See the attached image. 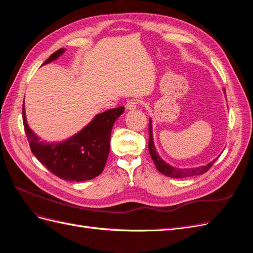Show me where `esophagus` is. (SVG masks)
I'll return each mask as SVG.
<instances>
[{
    "label": "esophagus",
    "instance_id": "1",
    "mask_svg": "<svg viewBox=\"0 0 253 253\" xmlns=\"http://www.w3.org/2000/svg\"><path fill=\"white\" fill-rule=\"evenodd\" d=\"M140 100H138V99H131V100H128L126 103V110H135L137 108V105L140 104Z\"/></svg>",
    "mask_w": 253,
    "mask_h": 253
}]
</instances>
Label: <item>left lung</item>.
<instances>
[{
  "label": "left lung",
  "mask_w": 253,
  "mask_h": 253,
  "mask_svg": "<svg viewBox=\"0 0 253 253\" xmlns=\"http://www.w3.org/2000/svg\"><path fill=\"white\" fill-rule=\"evenodd\" d=\"M149 152L150 155L153 159V162L155 164L156 169L160 172L165 174L166 176H169V177L172 178H185V177H191V176H195V175H202L208 171L212 165L216 162L213 160L212 163L203 166V167H198V168H191V169H178V168L172 167L170 165H168L163 158L158 155V153L154 147V142H153V134H152V121L151 119L149 120Z\"/></svg>",
  "instance_id": "1"
}]
</instances>
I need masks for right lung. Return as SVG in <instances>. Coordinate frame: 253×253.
Segmentation results:
<instances>
[{
	"label": "right lung",
	"instance_id": "obj_1",
	"mask_svg": "<svg viewBox=\"0 0 253 253\" xmlns=\"http://www.w3.org/2000/svg\"><path fill=\"white\" fill-rule=\"evenodd\" d=\"M60 48L43 63L47 64L64 52ZM124 106L108 110L91 120L79 133L62 142L40 141L29 128L23 102V125L30 150L39 162L59 178L68 181H84L100 174L110 154L111 133L115 121L124 113Z\"/></svg>",
	"mask_w": 253,
	"mask_h": 253
}]
</instances>
